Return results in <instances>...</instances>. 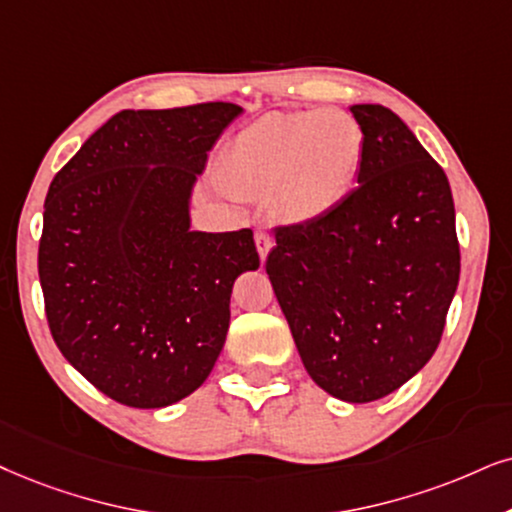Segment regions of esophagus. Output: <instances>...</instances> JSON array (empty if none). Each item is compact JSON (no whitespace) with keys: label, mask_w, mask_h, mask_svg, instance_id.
<instances>
[{"label":"esophagus","mask_w":512,"mask_h":512,"mask_svg":"<svg viewBox=\"0 0 512 512\" xmlns=\"http://www.w3.org/2000/svg\"><path fill=\"white\" fill-rule=\"evenodd\" d=\"M255 243H257V252H260V257H262V262H264V257L269 255L271 245H274V238H271L269 231L257 229L255 231Z\"/></svg>","instance_id":"34e87169"}]
</instances>
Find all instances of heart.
Segmentation results:
<instances>
[{
    "label": "heart",
    "mask_w": 512,
    "mask_h": 512,
    "mask_svg": "<svg viewBox=\"0 0 512 512\" xmlns=\"http://www.w3.org/2000/svg\"><path fill=\"white\" fill-rule=\"evenodd\" d=\"M364 158V129L340 108L269 113L231 139L219 181L238 198L274 191L290 222H312L338 208Z\"/></svg>",
    "instance_id": "obj_1"
}]
</instances>
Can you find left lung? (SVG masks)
Wrapping results in <instances>:
<instances>
[{"mask_svg": "<svg viewBox=\"0 0 512 512\" xmlns=\"http://www.w3.org/2000/svg\"><path fill=\"white\" fill-rule=\"evenodd\" d=\"M359 186L312 222L276 226L267 274L321 390L366 404L442 340L461 274L449 179L390 108L359 103Z\"/></svg>", "mask_w": 512, "mask_h": 512, "instance_id": "1", "label": "left lung"}]
</instances>
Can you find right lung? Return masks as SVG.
<instances>
[{
    "mask_svg": "<svg viewBox=\"0 0 512 512\" xmlns=\"http://www.w3.org/2000/svg\"><path fill=\"white\" fill-rule=\"evenodd\" d=\"M241 106L120 111L51 179L37 269L51 338L106 397L163 409L205 383L250 229H189V196Z\"/></svg>",
    "mask_w": 512,
    "mask_h": 512,
    "instance_id": "1",
    "label": "right lung"
}]
</instances>
